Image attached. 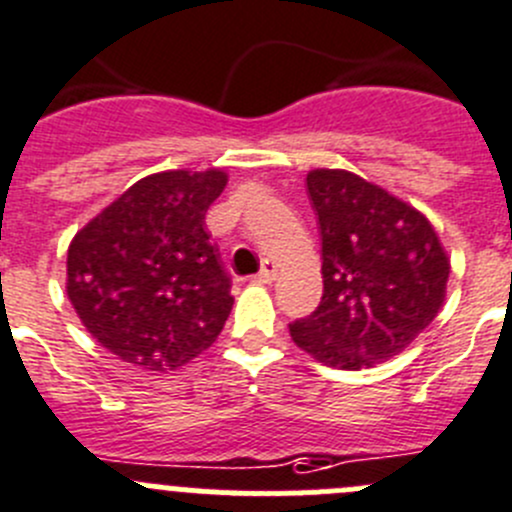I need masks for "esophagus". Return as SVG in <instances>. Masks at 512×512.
<instances>
[{"label":"esophagus","instance_id":"1","mask_svg":"<svg viewBox=\"0 0 512 512\" xmlns=\"http://www.w3.org/2000/svg\"><path fill=\"white\" fill-rule=\"evenodd\" d=\"M275 277H277V265L272 260H265V265H262V270L252 277V282H257V285H270Z\"/></svg>","mask_w":512,"mask_h":512}]
</instances>
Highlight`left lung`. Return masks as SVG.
I'll use <instances>...</instances> for the list:
<instances>
[{
  "label": "left lung",
  "mask_w": 512,
  "mask_h": 512,
  "mask_svg": "<svg viewBox=\"0 0 512 512\" xmlns=\"http://www.w3.org/2000/svg\"><path fill=\"white\" fill-rule=\"evenodd\" d=\"M307 192L320 222L322 302L290 335L327 367H375L435 320L450 257L423 212L355 172H307Z\"/></svg>",
  "instance_id": "1"
}]
</instances>
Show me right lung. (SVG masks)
<instances>
[{
	"label": "right lung",
	"mask_w": 512,
	"mask_h": 512,
	"mask_svg": "<svg viewBox=\"0 0 512 512\" xmlns=\"http://www.w3.org/2000/svg\"><path fill=\"white\" fill-rule=\"evenodd\" d=\"M225 185L222 170L147 175L69 242V302L119 360L175 370L222 332L235 297L205 215Z\"/></svg>",
	"instance_id": "1"
}]
</instances>
